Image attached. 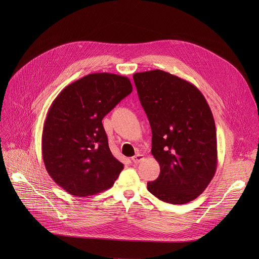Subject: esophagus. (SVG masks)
<instances>
[{
  "mask_svg": "<svg viewBox=\"0 0 259 259\" xmlns=\"http://www.w3.org/2000/svg\"><path fill=\"white\" fill-rule=\"evenodd\" d=\"M144 159V155L143 154H140V153H138L137 155H134L133 157H132V161L134 162V164H139L140 161H142Z\"/></svg>",
  "mask_w": 259,
  "mask_h": 259,
  "instance_id": "obj_1",
  "label": "esophagus"
}]
</instances>
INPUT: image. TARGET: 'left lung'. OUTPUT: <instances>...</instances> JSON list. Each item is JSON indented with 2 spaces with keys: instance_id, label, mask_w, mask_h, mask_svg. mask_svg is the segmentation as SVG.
<instances>
[{
  "instance_id": "8db88e82",
  "label": "left lung",
  "mask_w": 259,
  "mask_h": 259,
  "mask_svg": "<svg viewBox=\"0 0 259 259\" xmlns=\"http://www.w3.org/2000/svg\"><path fill=\"white\" fill-rule=\"evenodd\" d=\"M152 130L151 153L160 167L148 191L158 199L184 205L199 196L217 167L216 128L199 89L162 70L133 74Z\"/></svg>"
}]
</instances>
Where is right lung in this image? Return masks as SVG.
Masks as SVG:
<instances>
[{
    "label": "right lung",
    "mask_w": 259,
    "mask_h": 259,
    "mask_svg": "<svg viewBox=\"0 0 259 259\" xmlns=\"http://www.w3.org/2000/svg\"><path fill=\"white\" fill-rule=\"evenodd\" d=\"M132 92L127 76L91 73L66 86L49 108L42 154L51 179L76 197L111 188L124 165L111 153L104 116Z\"/></svg>",
    "instance_id": "add662e5"
}]
</instances>
